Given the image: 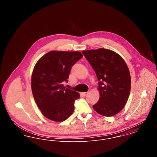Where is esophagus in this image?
Masks as SVG:
<instances>
[{
  "label": "esophagus",
  "instance_id": "34e87169",
  "mask_svg": "<svg viewBox=\"0 0 157 157\" xmlns=\"http://www.w3.org/2000/svg\"><path fill=\"white\" fill-rule=\"evenodd\" d=\"M82 94V95L83 96H85V95H86L88 94V92H82L81 93Z\"/></svg>",
  "mask_w": 157,
  "mask_h": 157
}]
</instances>
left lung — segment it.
Wrapping results in <instances>:
<instances>
[{"label": "left lung", "instance_id": "left-lung-1", "mask_svg": "<svg viewBox=\"0 0 157 157\" xmlns=\"http://www.w3.org/2000/svg\"><path fill=\"white\" fill-rule=\"evenodd\" d=\"M97 76L100 97L94 110L112 117L124 108L129 96L131 76L122 57L111 50L100 48L82 51Z\"/></svg>", "mask_w": 157, "mask_h": 157}]
</instances>
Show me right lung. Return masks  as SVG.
<instances>
[{
  "instance_id": "obj_1",
  "label": "right lung",
  "mask_w": 157,
  "mask_h": 157,
  "mask_svg": "<svg viewBox=\"0 0 157 157\" xmlns=\"http://www.w3.org/2000/svg\"><path fill=\"white\" fill-rule=\"evenodd\" d=\"M83 57L79 52L51 51L36 63L32 75L33 96L42 113L49 120L62 122L74 111L77 92L63 87L71 68Z\"/></svg>"
}]
</instances>
